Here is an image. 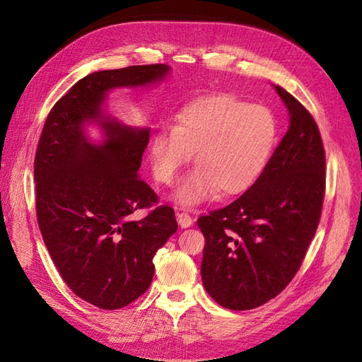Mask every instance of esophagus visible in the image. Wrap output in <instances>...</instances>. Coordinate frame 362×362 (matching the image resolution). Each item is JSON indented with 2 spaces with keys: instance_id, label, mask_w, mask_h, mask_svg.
Instances as JSON below:
<instances>
[{
  "instance_id": "esophagus-1",
  "label": "esophagus",
  "mask_w": 362,
  "mask_h": 362,
  "mask_svg": "<svg viewBox=\"0 0 362 362\" xmlns=\"http://www.w3.org/2000/svg\"><path fill=\"white\" fill-rule=\"evenodd\" d=\"M177 222H179V226L182 228H188V227L193 226L194 221L188 213H177Z\"/></svg>"
}]
</instances>
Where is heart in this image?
<instances>
[{"label":"heart","instance_id":"heart-1","mask_svg":"<svg viewBox=\"0 0 362 362\" xmlns=\"http://www.w3.org/2000/svg\"><path fill=\"white\" fill-rule=\"evenodd\" d=\"M279 138V121L264 105L235 95H211L185 104L174 124L152 134L149 158L156 180L169 185L194 152L197 168L183 177L173 199L194 206L219 193L238 196L264 174Z\"/></svg>","mask_w":362,"mask_h":362}]
</instances>
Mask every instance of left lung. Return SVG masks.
<instances>
[{
    "label": "left lung",
    "instance_id": "1",
    "mask_svg": "<svg viewBox=\"0 0 362 362\" xmlns=\"http://www.w3.org/2000/svg\"><path fill=\"white\" fill-rule=\"evenodd\" d=\"M289 127L264 174L224 209L201 216L205 236L201 275L213 300L253 310L294 279L316 233L325 193V151L311 113L274 86Z\"/></svg>",
    "mask_w": 362,
    "mask_h": 362
}]
</instances>
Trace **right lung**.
<instances>
[{
    "label": "right lung",
    "instance_id": "add662e5",
    "mask_svg": "<svg viewBox=\"0 0 362 362\" xmlns=\"http://www.w3.org/2000/svg\"><path fill=\"white\" fill-rule=\"evenodd\" d=\"M171 66L136 65L91 73L52 107L37 146L34 179L38 227L64 281L101 310H118L148 291L152 258L177 232L174 210L140 179L149 127L126 126L105 112L115 88L157 86ZM103 138L91 141L86 127Z\"/></svg>",
    "mask_w": 362,
    "mask_h": 362
}]
</instances>
